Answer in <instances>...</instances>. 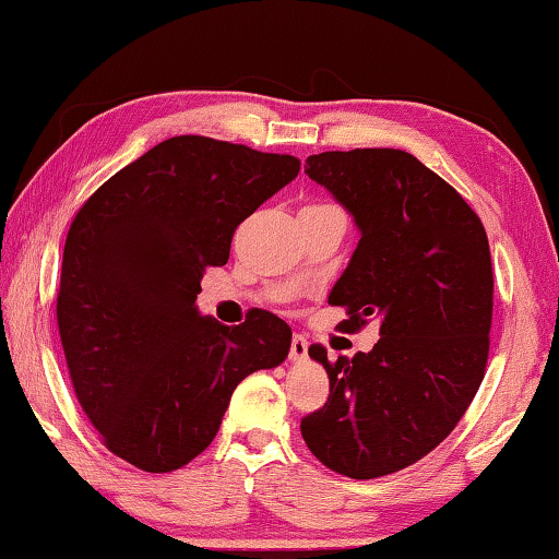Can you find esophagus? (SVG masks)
Here are the masks:
<instances>
[{
	"label": "esophagus",
	"mask_w": 559,
	"mask_h": 559,
	"mask_svg": "<svg viewBox=\"0 0 559 559\" xmlns=\"http://www.w3.org/2000/svg\"><path fill=\"white\" fill-rule=\"evenodd\" d=\"M288 358H290V360H304V358H308V341H306L300 333H294V338H290Z\"/></svg>",
	"instance_id": "obj_1"
}]
</instances>
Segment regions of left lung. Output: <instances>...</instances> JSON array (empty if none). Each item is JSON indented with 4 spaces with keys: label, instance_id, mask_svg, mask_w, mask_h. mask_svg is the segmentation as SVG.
Wrapping results in <instances>:
<instances>
[{
    "label": "left lung",
    "instance_id": "left-lung-1",
    "mask_svg": "<svg viewBox=\"0 0 559 559\" xmlns=\"http://www.w3.org/2000/svg\"><path fill=\"white\" fill-rule=\"evenodd\" d=\"M306 174L360 228L356 253L328 304L348 331L380 318L370 353L328 360L331 393L300 420L311 453L333 473L373 480L438 448L485 378L492 325V261L483 221L436 171L401 148L306 158Z\"/></svg>",
    "mask_w": 559,
    "mask_h": 559
}]
</instances>
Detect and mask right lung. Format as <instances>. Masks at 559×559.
<instances>
[{
	"mask_svg": "<svg viewBox=\"0 0 559 559\" xmlns=\"http://www.w3.org/2000/svg\"><path fill=\"white\" fill-rule=\"evenodd\" d=\"M300 162L209 136H174L104 181L69 226L57 323L76 401L114 455L179 471L211 445L246 376L276 368L290 328L261 308L201 318L209 265Z\"/></svg>",
	"mask_w": 559,
	"mask_h": 559,
	"instance_id": "obj_1",
	"label": "right lung"
}]
</instances>
